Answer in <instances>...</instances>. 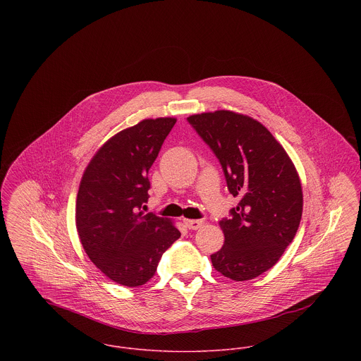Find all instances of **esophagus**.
<instances>
[{"label":"esophagus","instance_id":"1","mask_svg":"<svg viewBox=\"0 0 361 361\" xmlns=\"http://www.w3.org/2000/svg\"><path fill=\"white\" fill-rule=\"evenodd\" d=\"M183 224L186 225V228H189V229H192V231H197L199 228H202L203 226V224H204V221L203 219H183Z\"/></svg>","mask_w":361,"mask_h":361}]
</instances>
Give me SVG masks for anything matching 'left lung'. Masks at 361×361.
Returning a JSON list of instances; mask_svg holds the SVG:
<instances>
[{
    "label": "left lung",
    "mask_w": 361,
    "mask_h": 361,
    "mask_svg": "<svg viewBox=\"0 0 361 361\" xmlns=\"http://www.w3.org/2000/svg\"><path fill=\"white\" fill-rule=\"evenodd\" d=\"M188 122L218 158L239 204L219 225L221 250L214 268L233 281L272 268L292 243L303 211L299 175L289 155L256 119L231 111L197 114Z\"/></svg>",
    "instance_id": "left-lung-1"
}]
</instances>
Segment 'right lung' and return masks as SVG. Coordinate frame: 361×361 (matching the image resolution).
<instances>
[{"label":"right lung","instance_id":"add662e5","mask_svg":"<svg viewBox=\"0 0 361 361\" xmlns=\"http://www.w3.org/2000/svg\"><path fill=\"white\" fill-rule=\"evenodd\" d=\"M175 118L145 119L111 137L87 165L76 199V228L85 252L111 281L135 288L153 278L180 232L145 214L149 171Z\"/></svg>","mask_w":361,"mask_h":361}]
</instances>
